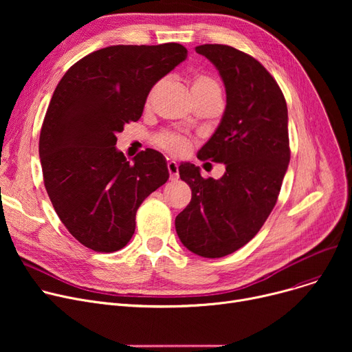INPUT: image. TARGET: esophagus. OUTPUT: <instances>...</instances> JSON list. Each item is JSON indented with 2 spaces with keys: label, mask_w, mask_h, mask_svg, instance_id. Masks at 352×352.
<instances>
[{
  "label": "esophagus",
  "mask_w": 352,
  "mask_h": 352,
  "mask_svg": "<svg viewBox=\"0 0 352 352\" xmlns=\"http://www.w3.org/2000/svg\"><path fill=\"white\" fill-rule=\"evenodd\" d=\"M166 168H168L170 179H171V181L178 179V165H177L175 161H170L168 164H166Z\"/></svg>",
  "instance_id": "34e87169"
}]
</instances>
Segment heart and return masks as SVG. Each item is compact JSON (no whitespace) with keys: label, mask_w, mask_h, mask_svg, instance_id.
<instances>
[{"label":"heart","mask_w":352,"mask_h":352,"mask_svg":"<svg viewBox=\"0 0 352 352\" xmlns=\"http://www.w3.org/2000/svg\"><path fill=\"white\" fill-rule=\"evenodd\" d=\"M161 84H157L153 87L150 91V94L146 97V105H150L155 92L158 91ZM191 92H192V98H207V97H221V88L218 82L211 78L210 76H206V74H198L191 81ZM157 145L162 148L164 151L170 153L171 155L179 157L187 154L191 148V141L186 137L170 134V133H162L157 137Z\"/></svg>","instance_id":"heart-1"}]
</instances>
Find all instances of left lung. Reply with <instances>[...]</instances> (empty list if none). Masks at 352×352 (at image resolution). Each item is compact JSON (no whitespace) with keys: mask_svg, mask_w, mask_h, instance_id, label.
I'll return each instance as SVG.
<instances>
[{"mask_svg":"<svg viewBox=\"0 0 352 352\" xmlns=\"http://www.w3.org/2000/svg\"><path fill=\"white\" fill-rule=\"evenodd\" d=\"M195 51L215 65L227 92L224 116L197 157L226 164V173L202 178L194 164L178 166L192 197L175 230L191 252L221 258L251 241L278 198L291 155L288 109L278 84L251 55L221 44Z\"/></svg>","mask_w":352,"mask_h":352,"instance_id":"obj_1","label":"left lung"}]
</instances>
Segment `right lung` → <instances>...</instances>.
I'll use <instances>...</instances> for the list:
<instances>
[{
  "label": "right lung",
  "instance_id": "1",
  "mask_svg": "<svg viewBox=\"0 0 352 352\" xmlns=\"http://www.w3.org/2000/svg\"><path fill=\"white\" fill-rule=\"evenodd\" d=\"M186 58L177 43L111 45L74 64L55 88L40 134L44 186L87 248H124L138 207L168 179L162 154L148 148L129 162L116 144L124 125L141 118L151 88Z\"/></svg>",
  "mask_w": 352,
  "mask_h": 352
}]
</instances>
